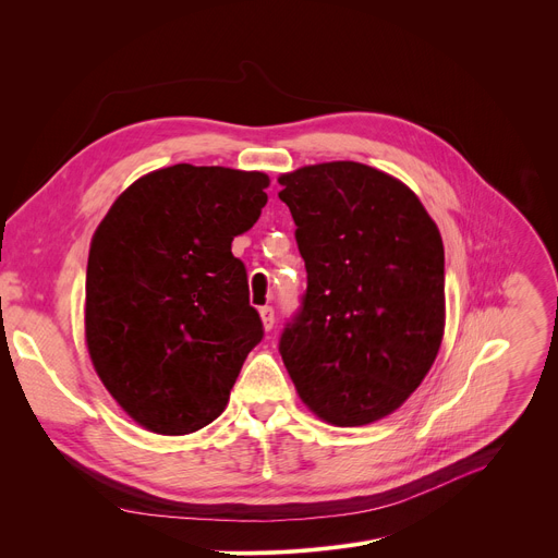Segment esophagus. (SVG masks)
Returning <instances> with one entry per match:
<instances>
[{
    "label": "esophagus",
    "instance_id": "obj_1",
    "mask_svg": "<svg viewBox=\"0 0 558 558\" xmlns=\"http://www.w3.org/2000/svg\"><path fill=\"white\" fill-rule=\"evenodd\" d=\"M259 318H262L264 330H271L274 324H276V312H274V307H271V305L259 307Z\"/></svg>",
    "mask_w": 558,
    "mask_h": 558
}]
</instances>
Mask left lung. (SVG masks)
<instances>
[{"instance_id": "obj_1", "label": "left lung", "mask_w": 558, "mask_h": 558, "mask_svg": "<svg viewBox=\"0 0 558 558\" xmlns=\"http://www.w3.org/2000/svg\"><path fill=\"white\" fill-rule=\"evenodd\" d=\"M307 289L280 337L301 400L337 427L389 416L432 368L446 326L441 232L418 196L362 162L282 173Z\"/></svg>"}]
</instances>
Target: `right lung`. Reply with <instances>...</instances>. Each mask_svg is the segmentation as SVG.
Wrapping results in <instances>:
<instances>
[{
  "mask_svg": "<svg viewBox=\"0 0 558 558\" xmlns=\"http://www.w3.org/2000/svg\"><path fill=\"white\" fill-rule=\"evenodd\" d=\"M269 175L173 165L137 179L99 223L85 341L104 387L156 434H190L228 404L264 330L230 251L267 205Z\"/></svg>",
  "mask_w": 558,
  "mask_h": 558,
  "instance_id": "1",
  "label": "right lung"
}]
</instances>
